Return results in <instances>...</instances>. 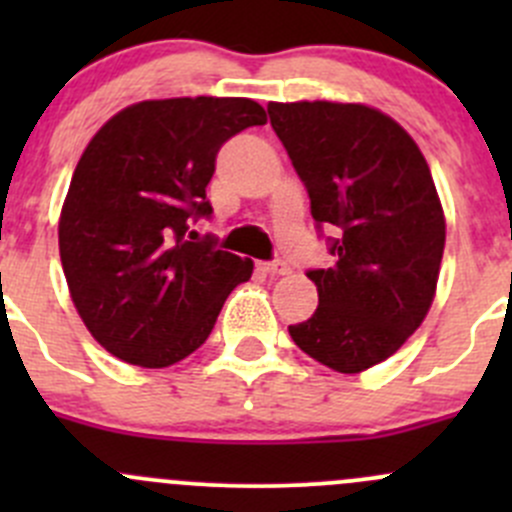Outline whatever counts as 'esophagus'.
Returning <instances> with one entry per match:
<instances>
[{
  "label": "esophagus",
  "instance_id": "esophagus-1",
  "mask_svg": "<svg viewBox=\"0 0 512 512\" xmlns=\"http://www.w3.org/2000/svg\"><path fill=\"white\" fill-rule=\"evenodd\" d=\"M262 270H265L267 275H287L289 265H287L285 260H280V257H277V260L262 262Z\"/></svg>",
  "mask_w": 512,
  "mask_h": 512
}]
</instances>
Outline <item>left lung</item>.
Here are the masks:
<instances>
[{"label":"left lung","mask_w":512,"mask_h":512,"mask_svg":"<svg viewBox=\"0 0 512 512\" xmlns=\"http://www.w3.org/2000/svg\"><path fill=\"white\" fill-rule=\"evenodd\" d=\"M319 230L337 227L327 270H309L319 307L289 327L304 354L339 374L389 359L436 294L446 218L426 158L386 113L361 103L267 106Z\"/></svg>","instance_id":"1"}]
</instances>
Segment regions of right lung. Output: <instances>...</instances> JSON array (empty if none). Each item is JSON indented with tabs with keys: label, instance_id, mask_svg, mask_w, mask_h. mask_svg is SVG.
<instances>
[{
	"label": "right lung",
	"instance_id": "obj_1",
	"mask_svg": "<svg viewBox=\"0 0 512 512\" xmlns=\"http://www.w3.org/2000/svg\"><path fill=\"white\" fill-rule=\"evenodd\" d=\"M267 121L252 98H160L118 111L91 138L59 220L71 299L106 352L163 369L210 337L252 260L187 237L220 146Z\"/></svg>",
	"mask_w": 512,
	"mask_h": 512
}]
</instances>
